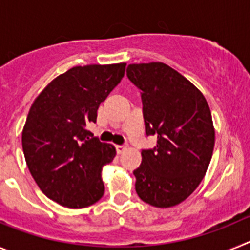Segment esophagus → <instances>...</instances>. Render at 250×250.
Returning <instances> with one entry per match:
<instances>
[{"label": "esophagus", "instance_id": "esophagus-1", "mask_svg": "<svg viewBox=\"0 0 250 250\" xmlns=\"http://www.w3.org/2000/svg\"><path fill=\"white\" fill-rule=\"evenodd\" d=\"M116 151H118V154H121V152H124L125 151V150L127 149V145H125V144H123V145H116Z\"/></svg>", "mask_w": 250, "mask_h": 250}]
</instances>
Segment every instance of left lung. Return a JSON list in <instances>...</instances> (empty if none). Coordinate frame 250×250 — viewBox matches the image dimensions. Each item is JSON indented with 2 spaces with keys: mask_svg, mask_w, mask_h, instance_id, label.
<instances>
[{
  "mask_svg": "<svg viewBox=\"0 0 250 250\" xmlns=\"http://www.w3.org/2000/svg\"><path fill=\"white\" fill-rule=\"evenodd\" d=\"M126 75L141 91L146 135L158 136L134 170L136 193L152 207L180 204L202 183L213 155L209 105L190 81L163 62L131 63Z\"/></svg>",
  "mask_w": 250,
  "mask_h": 250,
  "instance_id": "left-lung-1",
  "label": "left lung"
}]
</instances>
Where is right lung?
<instances>
[{"instance_id": "obj_1", "label": "right lung", "mask_w": 250, "mask_h": 250, "mask_svg": "<svg viewBox=\"0 0 250 250\" xmlns=\"http://www.w3.org/2000/svg\"><path fill=\"white\" fill-rule=\"evenodd\" d=\"M126 63L75 66L35 99L22 130L31 175L51 200L71 209L90 207L105 191L101 170L116 150L86 126L121 81Z\"/></svg>"}]
</instances>
